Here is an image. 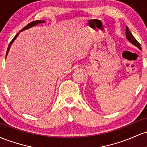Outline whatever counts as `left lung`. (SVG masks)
<instances>
[{"label":"left lung","mask_w":147,"mask_h":147,"mask_svg":"<svg viewBox=\"0 0 147 147\" xmlns=\"http://www.w3.org/2000/svg\"><path fill=\"white\" fill-rule=\"evenodd\" d=\"M126 38L128 39V41L131 42V43H132V44L134 45L135 46H136L137 48H138L141 50L140 44L139 42H138L137 40L135 38V37L133 36L132 34H131V32H130L129 28H128L127 26H126Z\"/></svg>","instance_id":"8db88e82"}]
</instances>
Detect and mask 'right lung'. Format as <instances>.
Wrapping results in <instances>:
<instances>
[{"mask_svg": "<svg viewBox=\"0 0 147 147\" xmlns=\"http://www.w3.org/2000/svg\"><path fill=\"white\" fill-rule=\"evenodd\" d=\"M45 21H32V22H31V23H28V25H26V26L25 27H24V28H23V29H22L21 31L20 32H21V31H23V30H27V29H29V28H32V27H33V26H36V25H37L38 24H39V23H45ZM19 32L18 33H17L16 34V36H15L14 37V38H13L12 40H11V41L9 43V46H8V48H7V53H6V57H7V54H8V52H9V48H10V47H11V44H12L13 43V42L14 41V40L16 39V37H17L18 36V34H19Z\"/></svg>", "mask_w": 147, "mask_h": 147, "instance_id": "right-lung-1", "label": "right lung"}]
</instances>
